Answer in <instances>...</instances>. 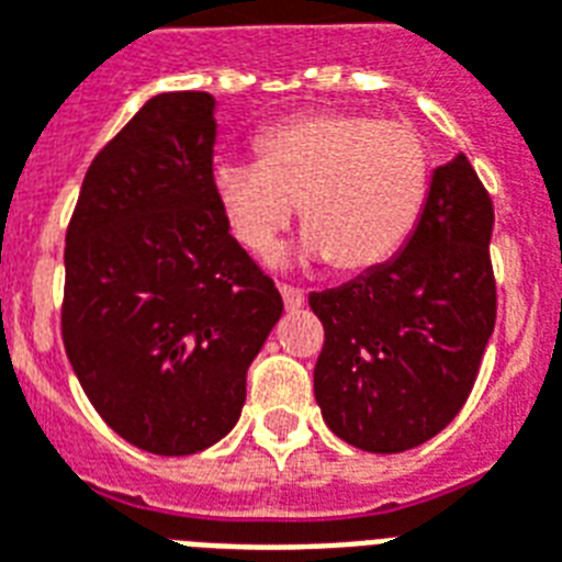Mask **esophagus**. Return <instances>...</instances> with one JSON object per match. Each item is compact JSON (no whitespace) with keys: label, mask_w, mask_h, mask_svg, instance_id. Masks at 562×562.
Here are the masks:
<instances>
[{"label":"esophagus","mask_w":562,"mask_h":562,"mask_svg":"<svg viewBox=\"0 0 562 562\" xmlns=\"http://www.w3.org/2000/svg\"><path fill=\"white\" fill-rule=\"evenodd\" d=\"M278 293H281V299H284L286 311H299V307L304 304V293H302V290H295V286L281 284V286H278Z\"/></svg>","instance_id":"34e87169"}]
</instances>
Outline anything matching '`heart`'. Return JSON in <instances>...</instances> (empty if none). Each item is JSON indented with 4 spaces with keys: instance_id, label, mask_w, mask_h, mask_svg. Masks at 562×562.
Here are the masks:
<instances>
[{
    "instance_id": "b5f03b06",
    "label": "heart",
    "mask_w": 562,
    "mask_h": 562,
    "mask_svg": "<svg viewBox=\"0 0 562 562\" xmlns=\"http://www.w3.org/2000/svg\"><path fill=\"white\" fill-rule=\"evenodd\" d=\"M213 195L251 255H267L299 207V258L360 272L393 258L416 228L428 149L398 120L316 111L260 134L258 164H220Z\"/></svg>"
}]
</instances>
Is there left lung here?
I'll return each instance as SVG.
<instances>
[{
  "label": "left lung",
  "mask_w": 562,
  "mask_h": 562,
  "mask_svg": "<svg viewBox=\"0 0 562 562\" xmlns=\"http://www.w3.org/2000/svg\"><path fill=\"white\" fill-rule=\"evenodd\" d=\"M493 202L467 155L434 169L402 251L311 293L325 328L313 369L322 419L349 446L398 454L467 404L495 328Z\"/></svg>",
  "instance_id": "8db88e82"
}]
</instances>
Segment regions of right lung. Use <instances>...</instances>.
<instances>
[{"instance_id": "right-lung-1", "label": "right lung", "mask_w": 562, "mask_h": 562, "mask_svg": "<svg viewBox=\"0 0 562 562\" xmlns=\"http://www.w3.org/2000/svg\"><path fill=\"white\" fill-rule=\"evenodd\" d=\"M216 99L151 95L90 164L64 249V346L99 416L181 458L220 442L284 313L213 195Z\"/></svg>"}]
</instances>
